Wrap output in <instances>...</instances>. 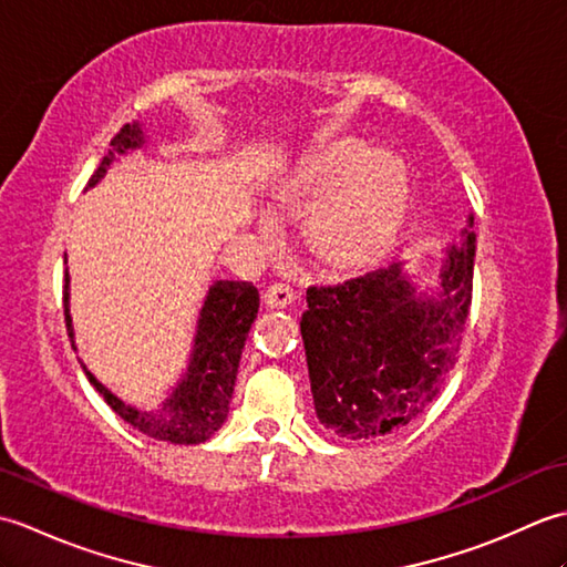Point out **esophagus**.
I'll use <instances>...</instances> for the list:
<instances>
[{"instance_id": "1", "label": "esophagus", "mask_w": 567, "mask_h": 567, "mask_svg": "<svg viewBox=\"0 0 567 567\" xmlns=\"http://www.w3.org/2000/svg\"><path fill=\"white\" fill-rule=\"evenodd\" d=\"M262 299L270 309H285L287 305L295 302V290L285 282H275V285L268 287V290H265Z\"/></svg>"}]
</instances>
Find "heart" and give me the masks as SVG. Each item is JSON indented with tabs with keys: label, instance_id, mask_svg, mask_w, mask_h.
<instances>
[{
	"label": "heart",
	"instance_id": "1",
	"mask_svg": "<svg viewBox=\"0 0 567 567\" xmlns=\"http://www.w3.org/2000/svg\"><path fill=\"white\" fill-rule=\"evenodd\" d=\"M285 197L313 202L309 238L339 268H360L390 246L409 199V175L392 151L336 141L297 167Z\"/></svg>",
	"mask_w": 567,
	"mask_h": 567
}]
</instances>
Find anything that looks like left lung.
Returning a JSON list of instances; mask_svg holds the SVG:
<instances>
[{
	"mask_svg": "<svg viewBox=\"0 0 567 567\" xmlns=\"http://www.w3.org/2000/svg\"><path fill=\"white\" fill-rule=\"evenodd\" d=\"M473 268L470 214L426 290H419L404 262L333 287H309L299 329L323 426L348 441L380 439L436 400L463 341Z\"/></svg>",
	"mask_w": 567,
	"mask_h": 567,
	"instance_id": "1",
	"label": "left lung"
}]
</instances>
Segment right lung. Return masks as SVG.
<instances>
[{"label": "right lung", "mask_w": 567, "mask_h": 567, "mask_svg": "<svg viewBox=\"0 0 567 567\" xmlns=\"http://www.w3.org/2000/svg\"><path fill=\"white\" fill-rule=\"evenodd\" d=\"M146 146V134L138 122L126 124L112 138V148L104 155L102 165L90 177L87 187H94L110 171L114 161L126 153H134ZM68 260V258H65ZM65 323L72 348L75 346V329L70 317V275L65 272ZM260 297L252 282L236 280H216L204 305L199 309L195 343H192L189 363L185 375L179 380L171 396L155 409L131 406L124 400L106 390L104 384L92 375L87 365L80 363L90 384L97 390L104 402L122 416L126 424L146 433L151 439L192 445L212 439L214 431H219L228 416V402H231L238 360L244 353L248 331L258 317Z\"/></svg>", "instance_id": "right-lung-1"}]
</instances>
